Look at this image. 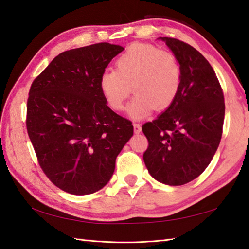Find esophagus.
<instances>
[{
	"label": "esophagus",
	"instance_id": "esophagus-1",
	"mask_svg": "<svg viewBox=\"0 0 249 249\" xmlns=\"http://www.w3.org/2000/svg\"><path fill=\"white\" fill-rule=\"evenodd\" d=\"M133 126H134V131H135V133H136V134H139L140 131H141V126H140V124L134 123Z\"/></svg>",
	"mask_w": 249,
	"mask_h": 249
}]
</instances>
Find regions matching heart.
I'll use <instances>...</instances> for the list:
<instances>
[{"instance_id":"1","label":"heart","mask_w":249,"mask_h":249,"mask_svg":"<svg viewBox=\"0 0 249 249\" xmlns=\"http://www.w3.org/2000/svg\"><path fill=\"white\" fill-rule=\"evenodd\" d=\"M181 79V66L172 52L135 44L115 60L114 70L102 73L98 85L113 111L123 110L131 91L136 92L127 111L131 119L141 120L154 109L162 111L173 104Z\"/></svg>"}]
</instances>
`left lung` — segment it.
Listing matches in <instances>:
<instances>
[{"instance_id": "8db88e82", "label": "left lung", "mask_w": 249, "mask_h": 249, "mask_svg": "<svg viewBox=\"0 0 249 249\" xmlns=\"http://www.w3.org/2000/svg\"><path fill=\"white\" fill-rule=\"evenodd\" d=\"M160 38L179 60L182 79L173 104L142 125L149 141L143 160L158 181L182 186L198 177L216 153L225 98L215 71L201 53L177 38Z\"/></svg>"}]
</instances>
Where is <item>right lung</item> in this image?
I'll return each mask as SVG.
<instances>
[{"label": "right lung", "instance_id": "1", "mask_svg": "<svg viewBox=\"0 0 249 249\" xmlns=\"http://www.w3.org/2000/svg\"><path fill=\"white\" fill-rule=\"evenodd\" d=\"M124 48L92 44L59 53L33 81L27 130L44 174L74 196L104 188L115 160L134 134L99 90L100 75Z\"/></svg>", "mask_w": 249, "mask_h": 249}]
</instances>
